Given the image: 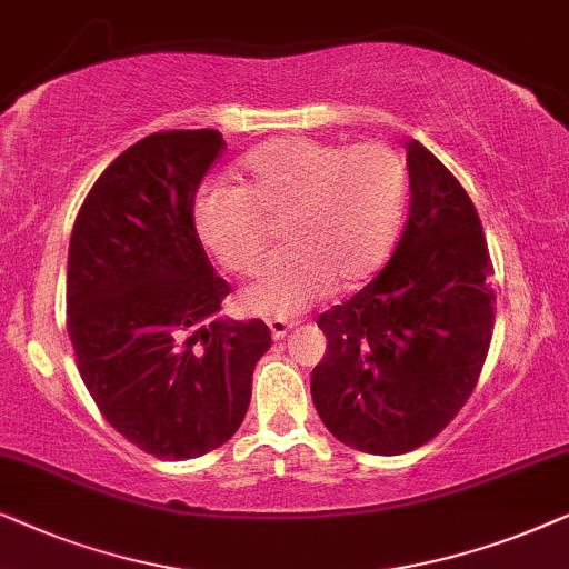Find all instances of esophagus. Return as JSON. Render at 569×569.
I'll return each mask as SVG.
<instances>
[{"instance_id": "esophagus-1", "label": "esophagus", "mask_w": 569, "mask_h": 569, "mask_svg": "<svg viewBox=\"0 0 569 569\" xmlns=\"http://www.w3.org/2000/svg\"><path fill=\"white\" fill-rule=\"evenodd\" d=\"M268 328H270V336L272 338L283 340L286 336H289V330L293 328V325L286 322V320H268Z\"/></svg>"}]
</instances>
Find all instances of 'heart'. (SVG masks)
<instances>
[{"mask_svg":"<svg viewBox=\"0 0 569 569\" xmlns=\"http://www.w3.org/2000/svg\"><path fill=\"white\" fill-rule=\"evenodd\" d=\"M239 181V189H202L192 221L218 264L241 276L260 268L268 252L264 223H283L289 252L241 291L244 312L291 320L330 291H356L388 262L408 192L396 148L276 138L241 158Z\"/></svg>","mask_w":569,"mask_h":569,"instance_id":"1","label":"heart"}]
</instances>
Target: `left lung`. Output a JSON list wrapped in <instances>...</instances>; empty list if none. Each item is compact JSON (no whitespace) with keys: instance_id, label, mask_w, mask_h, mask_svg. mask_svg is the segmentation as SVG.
<instances>
[{"instance_id":"8db88e82","label":"left lung","mask_w":569,"mask_h":569,"mask_svg":"<svg viewBox=\"0 0 569 569\" xmlns=\"http://www.w3.org/2000/svg\"><path fill=\"white\" fill-rule=\"evenodd\" d=\"M411 208L372 283L317 317L328 351L312 400L330 435L372 456L435 439L479 382L495 328L491 260L460 181L421 142L406 146Z\"/></svg>"}]
</instances>
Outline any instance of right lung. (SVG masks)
<instances>
[{
    "mask_svg": "<svg viewBox=\"0 0 569 569\" xmlns=\"http://www.w3.org/2000/svg\"><path fill=\"white\" fill-rule=\"evenodd\" d=\"M226 148L216 130L148 134L82 202L67 257V332L103 419L140 450L189 460L241 427L262 320H223L229 283L197 239L194 192Z\"/></svg>",
    "mask_w": 569,
    "mask_h": 569,
    "instance_id": "obj_1",
    "label": "right lung"
}]
</instances>
